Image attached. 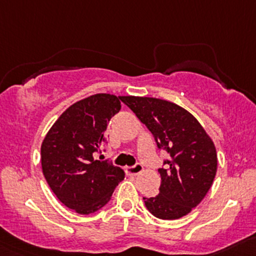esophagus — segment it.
<instances>
[{
    "label": "esophagus",
    "mask_w": 256,
    "mask_h": 256,
    "mask_svg": "<svg viewBox=\"0 0 256 256\" xmlns=\"http://www.w3.org/2000/svg\"><path fill=\"white\" fill-rule=\"evenodd\" d=\"M142 171H144V167L138 164H135V166L128 167V168H126V172H128V174H130V176H136V174H141Z\"/></svg>",
    "instance_id": "1"
}]
</instances>
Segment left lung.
<instances>
[{"label": "left lung", "instance_id": "8db88e82", "mask_svg": "<svg viewBox=\"0 0 256 256\" xmlns=\"http://www.w3.org/2000/svg\"><path fill=\"white\" fill-rule=\"evenodd\" d=\"M171 156L164 161L160 193L144 198L150 213L160 219H178L197 207L216 174V146L190 112L174 102L147 96H120Z\"/></svg>", "mask_w": 256, "mask_h": 256}]
</instances>
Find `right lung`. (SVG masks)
Returning <instances> with one entry per match:
<instances>
[{
  "instance_id": "right-lung-1",
  "label": "right lung",
  "mask_w": 256,
  "mask_h": 256,
  "mask_svg": "<svg viewBox=\"0 0 256 256\" xmlns=\"http://www.w3.org/2000/svg\"><path fill=\"white\" fill-rule=\"evenodd\" d=\"M121 109L118 96L95 94L69 106L53 124L40 146L46 180L66 207L92 214L112 198L125 172L94 158L102 151L108 122Z\"/></svg>"
}]
</instances>
